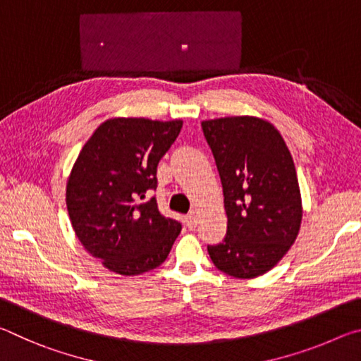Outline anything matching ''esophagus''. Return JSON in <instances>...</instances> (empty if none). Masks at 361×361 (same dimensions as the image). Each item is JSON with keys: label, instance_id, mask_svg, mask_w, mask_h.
<instances>
[{"label": "esophagus", "instance_id": "esophagus-1", "mask_svg": "<svg viewBox=\"0 0 361 361\" xmlns=\"http://www.w3.org/2000/svg\"><path fill=\"white\" fill-rule=\"evenodd\" d=\"M197 221H199V218H197V215H195L194 212L189 213V215L185 218V223H186V226H188L189 229H194L195 226H197Z\"/></svg>", "mask_w": 361, "mask_h": 361}]
</instances>
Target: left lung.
<instances>
[{
    "label": "left lung",
    "mask_w": 361,
    "mask_h": 361,
    "mask_svg": "<svg viewBox=\"0 0 361 361\" xmlns=\"http://www.w3.org/2000/svg\"><path fill=\"white\" fill-rule=\"evenodd\" d=\"M221 178L228 232L209 245L219 271L255 279L288 253L302 221L291 152L271 122L256 116L202 121Z\"/></svg>",
    "instance_id": "1"
}]
</instances>
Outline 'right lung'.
<instances>
[{
	"mask_svg": "<svg viewBox=\"0 0 361 361\" xmlns=\"http://www.w3.org/2000/svg\"><path fill=\"white\" fill-rule=\"evenodd\" d=\"M181 119L109 118L79 151L66 180V209L87 252L124 277L167 259L181 224L156 199L157 164L178 137Z\"/></svg>",
	"mask_w": 361,
	"mask_h": 361,
	"instance_id": "1",
	"label": "right lung"
}]
</instances>
